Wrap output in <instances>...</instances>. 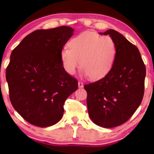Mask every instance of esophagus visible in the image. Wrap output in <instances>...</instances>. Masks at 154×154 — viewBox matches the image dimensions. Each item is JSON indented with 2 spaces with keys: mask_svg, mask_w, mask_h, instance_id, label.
Masks as SVG:
<instances>
[{
  "mask_svg": "<svg viewBox=\"0 0 154 154\" xmlns=\"http://www.w3.org/2000/svg\"><path fill=\"white\" fill-rule=\"evenodd\" d=\"M83 85H84V83H83L82 81H78V87L79 88H82Z\"/></svg>",
  "mask_w": 154,
  "mask_h": 154,
  "instance_id": "1",
  "label": "esophagus"
}]
</instances>
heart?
Wrapping results in <instances>:
<instances>
[{
    "label": "heart",
    "instance_id": "1",
    "mask_svg": "<svg viewBox=\"0 0 154 154\" xmlns=\"http://www.w3.org/2000/svg\"><path fill=\"white\" fill-rule=\"evenodd\" d=\"M61 52L63 69L74 75L79 66L90 79L103 77L111 70L116 56V44L109 35L85 32L70 40Z\"/></svg>",
    "mask_w": 154,
    "mask_h": 154
}]
</instances>
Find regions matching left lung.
Returning <instances> with one entry per match:
<instances>
[{
  "instance_id": "8db88e82",
  "label": "left lung",
  "mask_w": 154,
  "mask_h": 154,
  "mask_svg": "<svg viewBox=\"0 0 154 154\" xmlns=\"http://www.w3.org/2000/svg\"><path fill=\"white\" fill-rule=\"evenodd\" d=\"M103 34L109 35L115 42V59L105 77L85 85L84 88L92 121L111 128L126 122L140 105L146 69L138 48L122 35L114 29Z\"/></svg>"
}]
</instances>
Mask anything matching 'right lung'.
Returning a JSON list of instances; mask_svg holds the SVG:
<instances>
[{
    "instance_id": "obj_1",
    "label": "right lung",
    "mask_w": 154,
    "mask_h": 154,
    "mask_svg": "<svg viewBox=\"0 0 154 154\" xmlns=\"http://www.w3.org/2000/svg\"><path fill=\"white\" fill-rule=\"evenodd\" d=\"M74 29L66 26L38 29L12 51L6 68L13 107L32 125L46 128L62 118L66 98L78 82L63 69L61 52Z\"/></svg>"
}]
</instances>
